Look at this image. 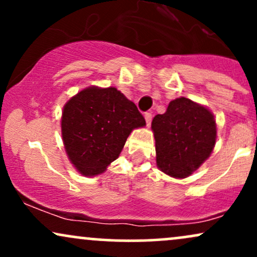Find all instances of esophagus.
Wrapping results in <instances>:
<instances>
[{
    "label": "esophagus",
    "mask_w": 257,
    "mask_h": 257,
    "mask_svg": "<svg viewBox=\"0 0 257 257\" xmlns=\"http://www.w3.org/2000/svg\"><path fill=\"white\" fill-rule=\"evenodd\" d=\"M145 120H146V124L150 126V124H151V120H152V114L150 113V112H146L145 113Z\"/></svg>",
    "instance_id": "obj_1"
}]
</instances>
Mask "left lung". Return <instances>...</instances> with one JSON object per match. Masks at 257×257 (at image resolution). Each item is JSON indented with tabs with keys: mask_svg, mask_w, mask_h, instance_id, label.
<instances>
[{
	"mask_svg": "<svg viewBox=\"0 0 257 257\" xmlns=\"http://www.w3.org/2000/svg\"><path fill=\"white\" fill-rule=\"evenodd\" d=\"M159 169L173 178L184 179L202 166L213 152L216 123L204 106L178 98L163 114L152 120Z\"/></svg>",
	"mask_w": 257,
	"mask_h": 257,
	"instance_id": "1",
	"label": "left lung"
}]
</instances>
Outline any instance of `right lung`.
<instances>
[{
	"label": "right lung",
	"mask_w": 257,
	"mask_h": 257,
	"mask_svg": "<svg viewBox=\"0 0 257 257\" xmlns=\"http://www.w3.org/2000/svg\"><path fill=\"white\" fill-rule=\"evenodd\" d=\"M144 125L137 105L116 88L89 87L64 106L61 135L76 169L94 176L118 158L133 129Z\"/></svg>",
	"instance_id": "add662e5"
}]
</instances>
